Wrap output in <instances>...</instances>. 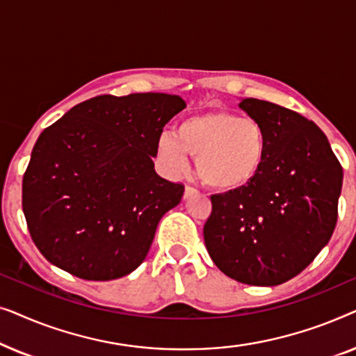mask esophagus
<instances>
[{
  "label": "esophagus",
  "mask_w": 356,
  "mask_h": 356,
  "mask_svg": "<svg viewBox=\"0 0 356 356\" xmlns=\"http://www.w3.org/2000/svg\"><path fill=\"white\" fill-rule=\"evenodd\" d=\"M196 194H197L196 189L191 188V186H186V188H184V194H183V197H184V199H189L191 196H196Z\"/></svg>",
  "instance_id": "esophagus-1"
}]
</instances>
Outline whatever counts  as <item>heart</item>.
<instances>
[{"label":"heart","mask_w":356,"mask_h":356,"mask_svg":"<svg viewBox=\"0 0 356 356\" xmlns=\"http://www.w3.org/2000/svg\"><path fill=\"white\" fill-rule=\"evenodd\" d=\"M267 147L269 139L259 121L217 110L186 116L177 124L175 134L163 133L157 155L173 177L188 172L189 155L196 157V172L209 188L236 193L261 173Z\"/></svg>","instance_id":"obj_1"}]
</instances>
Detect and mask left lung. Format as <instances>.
<instances>
[{
    "instance_id": "1",
    "label": "left lung",
    "mask_w": 356,
    "mask_h": 356,
    "mask_svg": "<svg viewBox=\"0 0 356 356\" xmlns=\"http://www.w3.org/2000/svg\"><path fill=\"white\" fill-rule=\"evenodd\" d=\"M240 108L266 129V162L250 186L211 197L204 243L230 279L274 286L298 275L329 243L343 170L313 121L266 100L241 99Z\"/></svg>"
}]
</instances>
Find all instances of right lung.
I'll return each mask as SVG.
<instances>
[{
    "instance_id": "1",
    "label": "right lung",
    "mask_w": 356,
    "mask_h": 356,
    "mask_svg": "<svg viewBox=\"0 0 356 356\" xmlns=\"http://www.w3.org/2000/svg\"><path fill=\"white\" fill-rule=\"evenodd\" d=\"M179 95H99L43 131L22 179V211L38 251L86 280H113L143 264L160 218L184 186L152 157Z\"/></svg>"
}]
</instances>
